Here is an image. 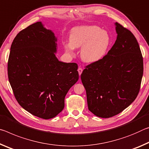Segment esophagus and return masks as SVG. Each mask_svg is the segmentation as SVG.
I'll return each instance as SVG.
<instances>
[{
	"mask_svg": "<svg viewBox=\"0 0 149 149\" xmlns=\"http://www.w3.org/2000/svg\"><path fill=\"white\" fill-rule=\"evenodd\" d=\"M78 72H79V75L81 74H82V68L79 67V69H78Z\"/></svg>",
	"mask_w": 149,
	"mask_h": 149,
	"instance_id": "obj_1",
	"label": "esophagus"
}]
</instances>
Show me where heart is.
<instances>
[{"label":"heart","mask_w":149,"mask_h":149,"mask_svg":"<svg viewBox=\"0 0 149 149\" xmlns=\"http://www.w3.org/2000/svg\"><path fill=\"white\" fill-rule=\"evenodd\" d=\"M69 41L64 43L66 52L74 54V49L80 48L81 59L87 63L101 61L108 52L110 36L96 26H81L73 28L70 33Z\"/></svg>","instance_id":"obj_1"}]
</instances>
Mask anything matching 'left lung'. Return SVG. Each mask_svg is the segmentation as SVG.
Returning <instances> with one entry per match:
<instances>
[{"instance_id": "left-lung-1", "label": "left lung", "mask_w": 149, "mask_h": 149, "mask_svg": "<svg viewBox=\"0 0 149 149\" xmlns=\"http://www.w3.org/2000/svg\"><path fill=\"white\" fill-rule=\"evenodd\" d=\"M116 41L100 61L88 65L81 74L88 109L109 118L121 113L135 100L143 74L139 43L127 29L115 23Z\"/></svg>"}]
</instances>
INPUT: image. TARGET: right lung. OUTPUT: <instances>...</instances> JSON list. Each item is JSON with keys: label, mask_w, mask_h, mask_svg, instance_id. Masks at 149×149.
Segmentation results:
<instances>
[{"label": "right lung", "mask_w": 149, "mask_h": 149, "mask_svg": "<svg viewBox=\"0 0 149 149\" xmlns=\"http://www.w3.org/2000/svg\"><path fill=\"white\" fill-rule=\"evenodd\" d=\"M57 41L54 32L38 22L17 34L8 58V80L16 100L45 119L61 112L66 94L79 80L77 63L56 57Z\"/></svg>", "instance_id": "right-lung-1"}]
</instances>
